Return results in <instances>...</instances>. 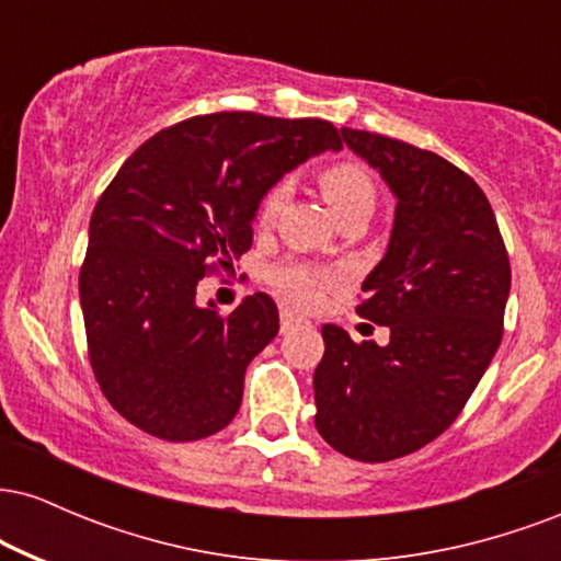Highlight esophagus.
I'll return each mask as SVG.
<instances>
[{
    "instance_id": "1",
    "label": "esophagus",
    "mask_w": 561,
    "mask_h": 561,
    "mask_svg": "<svg viewBox=\"0 0 561 561\" xmlns=\"http://www.w3.org/2000/svg\"><path fill=\"white\" fill-rule=\"evenodd\" d=\"M302 324H308V321L298 317L295 311H287V308L282 311V332H289V330H295V327H302Z\"/></svg>"
}]
</instances>
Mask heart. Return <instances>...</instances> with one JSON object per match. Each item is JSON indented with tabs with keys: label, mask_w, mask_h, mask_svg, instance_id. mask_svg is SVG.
Listing matches in <instances>:
<instances>
[{
	"label": "heart",
	"mask_w": 561,
	"mask_h": 561,
	"mask_svg": "<svg viewBox=\"0 0 561 561\" xmlns=\"http://www.w3.org/2000/svg\"><path fill=\"white\" fill-rule=\"evenodd\" d=\"M321 192H324L327 203H330L332 214L337 218H345L351 214H366L375 210L377 203V184L369 169L358 160H337V163L327 165L319 176ZM289 199V179H279L263 192L255 218L263 227L276 221L282 208ZM337 279V272L332 268L317 266V263L306 261H285L272 268V282L276 289L287 295L289 300L302 302V306H313L319 302L324 287H330Z\"/></svg>",
	"instance_id": "1"
}]
</instances>
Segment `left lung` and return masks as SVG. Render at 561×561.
Segmentation results:
<instances>
[{
  "instance_id": "left-lung-1",
  "label": "left lung",
  "mask_w": 561,
  "mask_h": 561,
  "mask_svg": "<svg viewBox=\"0 0 561 561\" xmlns=\"http://www.w3.org/2000/svg\"><path fill=\"white\" fill-rule=\"evenodd\" d=\"M340 134L398 199L388 253L356 308L388 327L390 343H353L343 327H321L317 430L351 459L390 461L446 433L478 388L504 334L512 266L472 176L382 134Z\"/></svg>"
}]
</instances>
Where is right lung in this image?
Instances as JSON below:
<instances>
[{
    "label": "right lung",
    "mask_w": 561,
    "mask_h": 561,
    "mask_svg": "<svg viewBox=\"0 0 561 561\" xmlns=\"http://www.w3.org/2000/svg\"><path fill=\"white\" fill-rule=\"evenodd\" d=\"M340 147L330 121L210 113L163 128L121 165L89 221L79 293L96 382L134 427L186 443L234 420L279 311L255 293L221 317L197 306V282L248 253L268 186Z\"/></svg>",
    "instance_id": "right-lung-1"
}]
</instances>
